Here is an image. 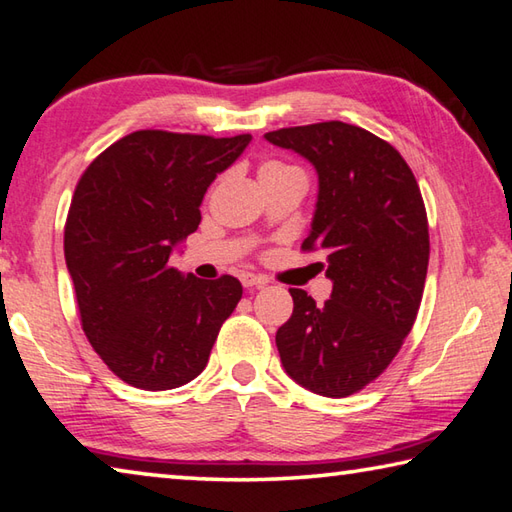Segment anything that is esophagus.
Instances as JSON below:
<instances>
[{
    "label": "esophagus",
    "instance_id": "1",
    "mask_svg": "<svg viewBox=\"0 0 512 512\" xmlns=\"http://www.w3.org/2000/svg\"><path fill=\"white\" fill-rule=\"evenodd\" d=\"M240 283H243V287H247V289H260L267 285V278L245 272V274H240Z\"/></svg>",
    "mask_w": 512,
    "mask_h": 512
}]
</instances>
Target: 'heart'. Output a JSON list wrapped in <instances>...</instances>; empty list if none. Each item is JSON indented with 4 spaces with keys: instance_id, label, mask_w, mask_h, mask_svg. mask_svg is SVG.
Returning <instances> with one entry per match:
<instances>
[{
    "instance_id": "obj_1",
    "label": "heart",
    "mask_w": 512,
    "mask_h": 512,
    "mask_svg": "<svg viewBox=\"0 0 512 512\" xmlns=\"http://www.w3.org/2000/svg\"><path fill=\"white\" fill-rule=\"evenodd\" d=\"M278 169H289V167H285V165H278V162H267V165L260 169V173L263 171H278Z\"/></svg>"
}]
</instances>
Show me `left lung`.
Instances as JSON below:
<instances>
[{
    "mask_svg": "<svg viewBox=\"0 0 512 512\" xmlns=\"http://www.w3.org/2000/svg\"><path fill=\"white\" fill-rule=\"evenodd\" d=\"M318 176L303 249L325 252L332 294L316 307L289 289L294 312L276 347L292 379L341 399L374 381L401 350L428 274V218L406 160L388 142L339 120L265 133Z\"/></svg>",
    "mask_w": 512,
    "mask_h": 512,
    "instance_id": "8db88e82",
    "label": "left lung"
}]
</instances>
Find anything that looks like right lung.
<instances>
[{"label":"right lung","mask_w":512,"mask_h":512,"mask_svg":"<svg viewBox=\"0 0 512 512\" xmlns=\"http://www.w3.org/2000/svg\"><path fill=\"white\" fill-rule=\"evenodd\" d=\"M249 142L136 131L100 153L77 182L64 258L82 330L129 385L158 392L196 379L243 296L238 278L202 281L169 258L198 229L211 182Z\"/></svg>","instance_id":"1"}]
</instances>
